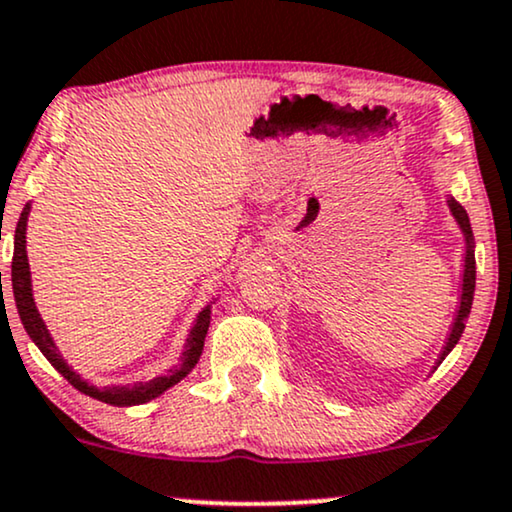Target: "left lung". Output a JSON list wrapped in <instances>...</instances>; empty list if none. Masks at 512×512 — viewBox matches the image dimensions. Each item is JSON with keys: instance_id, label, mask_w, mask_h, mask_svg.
Instances as JSON below:
<instances>
[{"instance_id": "8db88e82", "label": "left lung", "mask_w": 512, "mask_h": 512, "mask_svg": "<svg viewBox=\"0 0 512 512\" xmlns=\"http://www.w3.org/2000/svg\"><path fill=\"white\" fill-rule=\"evenodd\" d=\"M449 208L454 212V217L458 219V224H461L463 234H465V241H468V257H465V274H463V297H461V309H458V316H456V323L454 328H451V335H449V342H446L444 352H442V359L446 354L454 349V345L461 338L463 328H465V319H468L470 314V307H472V295H475V252H472V231H470V219H468V212L458 200L451 198L449 200ZM439 359V361H442Z\"/></svg>"}]
</instances>
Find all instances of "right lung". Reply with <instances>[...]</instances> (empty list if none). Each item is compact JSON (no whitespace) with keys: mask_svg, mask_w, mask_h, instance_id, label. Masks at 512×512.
<instances>
[{"mask_svg":"<svg viewBox=\"0 0 512 512\" xmlns=\"http://www.w3.org/2000/svg\"><path fill=\"white\" fill-rule=\"evenodd\" d=\"M28 212H30V205H25L21 212V219H18V226H16L14 260H11V281H14L16 307H18V314H21L25 331H28L32 342L42 349V354L49 359V364L54 366L56 371L75 387V390H80L84 394H89V397L99 399V401H103V404H111V406L146 404V401H151L158 397V394H163L167 387L177 385L179 380L198 364L200 352H203V345H205V333H208V326H210V309H205V312L198 316V321L193 323L189 342H186L184 361H181V366L174 368V373L167 375V378H155V380H151V383H141L134 387H106V390H96V387L82 383L80 375H75L73 371H70V368L66 366V361L58 357V349L54 345V340L49 338L47 328H44L40 314H37V309H35V302H32L28 255H25V222H28Z\"/></svg>","mask_w":512,"mask_h":512,"instance_id":"add662e5","label":"right lung"}]
</instances>
